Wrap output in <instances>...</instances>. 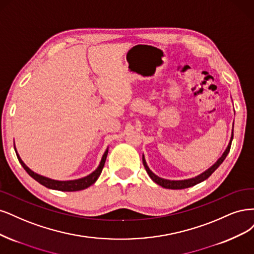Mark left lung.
I'll return each mask as SVG.
<instances>
[{"mask_svg":"<svg viewBox=\"0 0 254 254\" xmlns=\"http://www.w3.org/2000/svg\"><path fill=\"white\" fill-rule=\"evenodd\" d=\"M233 127H234V122H233ZM233 127H232V134H231V138H230V141H229L227 148L225 150V152L223 153L222 156H220L216 162L214 163L213 166H211L208 170H206L204 172H202L201 174L189 178V179H184V181H170V179H165V178H161L159 176H157L156 174H154L153 172L150 170V168L146 165V161L144 158V155H142V162H143V166L145 168L146 173L149 174V176L151 177L152 181L154 183H156L157 185L161 186L162 188H166V189H173V190H178V189H186V188H190L193 187L195 185H197L203 181H206L208 177L211 176V174L213 173V172L223 163V161L225 160V158L227 157V155L230 151V146H231V142H232V139H233Z\"/></svg>","mask_w":254,"mask_h":254,"instance_id":"8db88e82","label":"left lung"}]
</instances>
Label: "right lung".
<instances>
[{
    "mask_svg": "<svg viewBox=\"0 0 254 254\" xmlns=\"http://www.w3.org/2000/svg\"><path fill=\"white\" fill-rule=\"evenodd\" d=\"M15 146V145H14ZM15 154H17V157L21 163V166L24 168L27 173L37 181L39 184H41L42 186L48 188V189H53V190H59V191H64V192H72V191H80V190H84L86 188H88L89 186H92L96 183V181L98 179V177L100 176L102 169L104 167V163L106 160V156H108V153H109V148L106 149V151L104 152L103 156L101 158V161L99 163V166L98 168L92 172L91 174L82 177V178H79V179H73V181H56V179H52V178H48L45 176L40 175L38 173H35L34 171H31L24 161L21 159L20 155L17 152V149L14 148Z\"/></svg>",
    "mask_w": 254,
    "mask_h": 254,
    "instance_id": "obj_1",
    "label": "right lung"
}]
</instances>
